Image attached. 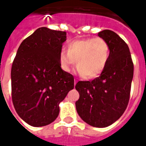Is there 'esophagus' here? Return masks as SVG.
Returning <instances> with one entry per match:
<instances>
[{
    "label": "esophagus",
    "mask_w": 146,
    "mask_h": 146,
    "mask_svg": "<svg viewBox=\"0 0 146 146\" xmlns=\"http://www.w3.org/2000/svg\"><path fill=\"white\" fill-rule=\"evenodd\" d=\"M76 83H77V80H74V84H75V85H76Z\"/></svg>",
    "instance_id": "34e87169"
}]
</instances>
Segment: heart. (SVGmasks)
<instances>
[{
	"mask_svg": "<svg viewBox=\"0 0 146 146\" xmlns=\"http://www.w3.org/2000/svg\"><path fill=\"white\" fill-rule=\"evenodd\" d=\"M110 56V46L104 38L89 37L69 43L67 52L60 53L59 62L66 72H70L76 62L77 72L85 78L92 79L104 71Z\"/></svg>",
	"mask_w": 146,
	"mask_h": 146,
	"instance_id": "b5f03b06",
	"label": "heart"
}]
</instances>
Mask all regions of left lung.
Here are the masks:
<instances>
[{"label": "left lung", "mask_w": 146, "mask_h": 146, "mask_svg": "<svg viewBox=\"0 0 146 146\" xmlns=\"http://www.w3.org/2000/svg\"><path fill=\"white\" fill-rule=\"evenodd\" d=\"M110 46V56L104 71L92 81H78L80 95L76 109L80 118L95 127L116 122L127 109L130 99L134 64L127 44L112 30L98 33Z\"/></svg>", "instance_id": "8db88e82"}]
</instances>
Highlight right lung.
<instances>
[{
  "label": "right lung",
  "instance_id": "1",
  "mask_svg": "<svg viewBox=\"0 0 146 146\" xmlns=\"http://www.w3.org/2000/svg\"><path fill=\"white\" fill-rule=\"evenodd\" d=\"M64 31L40 27L21 43L12 62L11 98L15 110L33 127L51 123L58 105L74 88V78L62 70L59 55Z\"/></svg>",
  "mask_w": 146,
  "mask_h": 146
}]
</instances>
